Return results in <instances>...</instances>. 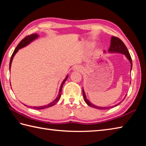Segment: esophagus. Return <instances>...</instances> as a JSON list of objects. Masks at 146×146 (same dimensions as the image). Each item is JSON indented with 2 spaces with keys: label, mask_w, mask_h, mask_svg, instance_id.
I'll use <instances>...</instances> for the list:
<instances>
[{
  "label": "esophagus",
  "mask_w": 146,
  "mask_h": 146,
  "mask_svg": "<svg viewBox=\"0 0 146 146\" xmlns=\"http://www.w3.org/2000/svg\"><path fill=\"white\" fill-rule=\"evenodd\" d=\"M75 70H80V66H75Z\"/></svg>",
  "instance_id": "1"
}]
</instances>
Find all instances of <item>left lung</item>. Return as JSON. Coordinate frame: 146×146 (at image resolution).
I'll use <instances>...</instances> for the list:
<instances>
[{
	"instance_id": "obj_1",
	"label": "left lung",
	"mask_w": 146,
	"mask_h": 146,
	"mask_svg": "<svg viewBox=\"0 0 146 146\" xmlns=\"http://www.w3.org/2000/svg\"><path fill=\"white\" fill-rule=\"evenodd\" d=\"M108 51L110 52H119V53L123 54L126 56V58L128 59L129 61H130V63H131V70L132 60H131V56H130L129 51H128V50H127V48L126 47V45H124L123 42H122V41L120 39V38L115 37V36L111 37L110 47ZM83 94L84 99H85V101L86 102V103L87 104L88 106L93 107V108H97V109H99V110H105V109H108V108H110L113 107V106L112 107H99V106L94 105L93 104H92L87 99H86L85 91H84L83 90ZM120 103H118L114 106H117V105H119Z\"/></svg>"
}]
</instances>
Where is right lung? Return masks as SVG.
Here are the masks:
<instances>
[{
	"label": "right lung",
	"mask_w": 146,
	"mask_h": 146,
	"mask_svg": "<svg viewBox=\"0 0 146 146\" xmlns=\"http://www.w3.org/2000/svg\"><path fill=\"white\" fill-rule=\"evenodd\" d=\"M38 35L37 34H32V35H28V36H25V37L24 38V39H23V40L21 41V42H20L19 43V44H18V45L17 46V47L15 48V50H14L13 53L12 55H11V60H10V62H9V68H11V62H12L13 58V57H14V56H15V54H16V53L18 52V50H19L20 49V48H22V47H25V46L27 45L30 42H31L32 41H33L34 40H35L36 38H38ZM67 78H68V76H66L65 80H63V83H62V84H61V87H60V92H59L58 96V97H57V98H56V99H55L54 101H52V102H51L50 103L47 104V105H45V106H30V108H34V109H36V110H42V109H45V108H48V107L52 106L54 105L55 104L57 103L58 102V101L60 100V98H61V90H62L63 85V84L65 83V81L66 80V79H67ZM25 106H26V105H25Z\"/></svg>",
	"instance_id": "add662e5"
}]
</instances>
